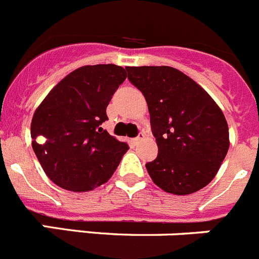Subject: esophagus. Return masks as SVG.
Listing matches in <instances>:
<instances>
[{
  "label": "esophagus",
  "instance_id": "esophagus-1",
  "mask_svg": "<svg viewBox=\"0 0 259 259\" xmlns=\"http://www.w3.org/2000/svg\"><path fill=\"white\" fill-rule=\"evenodd\" d=\"M144 137H146V134H144L143 132H141V133H139V134H138V137H135V138L132 139V142H133V143H134V144H138L139 142L142 141V139H144Z\"/></svg>",
  "mask_w": 259,
  "mask_h": 259
}]
</instances>
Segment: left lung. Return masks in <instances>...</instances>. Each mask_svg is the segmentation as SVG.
I'll return each mask as SVG.
<instances>
[{
    "instance_id": "1",
    "label": "left lung",
    "mask_w": 259,
    "mask_h": 259,
    "mask_svg": "<svg viewBox=\"0 0 259 259\" xmlns=\"http://www.w3.org/2000/svg\"><path fill=\"white\" fill-rule=\"evenodd\" d=\"M144 95L157 157L147 171L165 192L190 195L209 185L227 155L228 126L213 98L173 67H126Z\"/></svg>"
}]
</instances>
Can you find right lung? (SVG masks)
Returning a JSON list of instances; mask_svg holds the SVG:
<instances>
[{
    "mask_svg": "<svg viewBox=\"0 0 259 259\" xmlns=\"http://www.w3.org/2000/svg\"><path fill=\"white\" fill-rule=\"evenodd\" d=\"M126 78L116 64L83 66L51 90L34 112L32 147L55 185L86 192L106 183L129 150L103 130L112 95Z\"/></svg>",
    "mask_w": 259,
    "mask_h": 259,
    "instance_id": "obj_1",
    "label": "right lung"
}]
</instances>
